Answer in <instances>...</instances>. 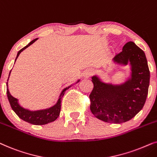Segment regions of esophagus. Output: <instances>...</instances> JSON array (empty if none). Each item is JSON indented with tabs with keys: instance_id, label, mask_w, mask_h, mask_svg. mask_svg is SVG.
<instances>
[{
	"instance_id": "34e87169",
	"label": "esophagus",
	"mask_w": 157,
	"mask_h": 157,
	"mask_svg": "<svg viewBox=\"0 0 157 157\" xmlns=\"http://www.w3.org/2000/svg\"><path fill=\"white\" fill-rule=\"evenodd\" d=\"M93 74V70L92 69H88V70H85V72L83 73V76H84L85 78H88L91 76Z\"/></svg>"
}]
</instances>
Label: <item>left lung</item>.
Returning a JSON list of instances; mask_svg holds the SVG:
<instances>
[{
    "label": "left lung",
    "mask_w": 157,
    "mask_h": 157,
    "mask_svg": "<svg viewBox=\"0 0 157 157\" xmlns=\"http://www.w3.org/2000/svg\"><path fill=\"white\" fill-rule=\"evenodd\" d=\"M116 63L130 64L131 77L121 85L103 82L92 77L94 87L90 95V110L96 118L112 124H122L133 118L145 104L149 86L150 72L145 53L133 41L113 58Z\"/></svg>",
    "instance_id": "1"
}]
</instances>
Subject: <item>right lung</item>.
<instances>
[{"mask_svg":"<svg viewBox=\"0 0 157 157\" xmlns=\"http://www.w3.org/2000/svg\"><path fill=\"white\" fill-rule=\"evenodd\" d=\"M38 39H35L31 41L29 44H27L26 47L22 48L21 49L19 50L17 54V56H16V58L15 59H17V58L21 52L24 51L25 49H26L27 47H29V46L32 44L33 43H34ZM10 75V74H9ZM8 78H9V76H8ZM79 81H77V82H78ZM6 85H7V96L8 101H9L10 105L11 106L12 109L14 112L16 113V115L19 117L21 119H22L23 121H26V122H28L29 124H33V125H44L47 124L49 123L53 122L57 119L59 116L60 113V110H61V101H62V98L63 97L64 95V93H65L66 90L68 89L70 86L68 87H66L64 88L62 92L60 94V96L59 99L57 100V103L55 104V105L52 106V107L49 108H47V109L44 110H34V111H31V110H29L28 109H25L23 107H21L19 104L18 103V100L13 97L10 93H9V90H8V82H6Z\"/></svg>","mask_w":157,"mask_h":157,"instance_id":"1","label":"right lung"}]
</instances>
